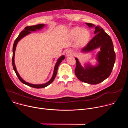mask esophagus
<instances>
[{
    "mask_svg": "<svg viewBox=\"0 0 128 128\" xmlns=\"http://www.w3.org/2000/svg\"><path fill=\"white\" fill-rule=\"evenodd\" d=\"M74 52L71 50H69L66 52V55L67 56H72L74 54Z\"/></svg>",
    "mask_w": 128,
    "mask_h": 128,
    "instance_id": "obj_1",
    "label": "esophagus"
}]
</instances>
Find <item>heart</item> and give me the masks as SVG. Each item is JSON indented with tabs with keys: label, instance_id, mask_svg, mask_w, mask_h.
<instances>
[{
	"label": "heart",
	"instance_id": "b5f03b06",
	"mask_svg": "<svg viewBox=\"0 0 128 128\" xmlns=\"http://www.w3.org/2000/svg\"><path fill=\"white\" fill-rule=\"evenodd\" d=\"M69 35L72 38H77V43L80 46H84L88 42L90 33L86 29H82L79 27H76L69 31Z\"/></svg>",
	"mask_w": 128,
	"mask_h": 128
}]
</instances>
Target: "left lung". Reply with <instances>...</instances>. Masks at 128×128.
Segmentation results:
<instances>
[{
	"label": "left lung",
	"instance_id": "8db88e82",
	"mask_svg": "<svg viewBox=\"0 0 128 128\" xmlns=\"http://www.w3.org/2000/svg\"><path fill=\"white\" fill-rule=\"evenodd\" d=\"M89 27H95L96 34L82 51L87 52L100 48L97 59L99 62L96 66L88 65L84 68L76 58V67L74 72L80 81L90 84H98L104 81L110 75L116 61V53L111 38L100 26L86 23Z\"/></svg>",
	"mask_w": 128,
	"mask_h": 128
}]
</instances>
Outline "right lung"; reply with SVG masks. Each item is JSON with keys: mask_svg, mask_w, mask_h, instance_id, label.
Segmentation results:
<instances>
[{"mask_svg": "<svg viewBox=\"0 0 128 128\" xmlns=\"http://www.w3.org/2000/svg\"><path fill=\"white\" fill-rule=\"evenodd\" d=\"M44 25L43 24H38L36 25H33V26H27L20 33V34L19 35V36H18V38H16V40H15V41L14 42V44H13V47H12V67H13V69L16 73V75L17 76L18 78H19V80L24 84H25L29 86L34 88H43L44 87L47 86H48L49 84H50L54 80V78H55L57 73V70H58V66L59 65V64L61 63L62 61L64 59L65 57L64 56H62L60 58H59V59L58 60L57 62L56 63L55 66H54V74L52 75V78H51V79L46 83L44 84H31L30 83H28L26 82H25V80H24L20 76V75L18 74V71H16V66H15V64H14V54H15V50H16V46L17 44V43L18 42L21 38H22L24 36H25V35L29 34L31 33V31H35L36 30H40V29H42V28H43L44 27Z\"/></svg>", "mask_w": 128, "mask_h": 128, "instance_id": "right-lung-1", "label": "right lung"}]
</instances>
